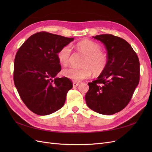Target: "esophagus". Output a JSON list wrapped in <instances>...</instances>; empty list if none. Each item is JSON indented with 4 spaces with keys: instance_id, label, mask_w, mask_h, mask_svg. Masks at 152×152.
I'll return each instance as SVG.
<instances>
[{
    "instance_id": "esophagus-1",
    "label": "esophagus",
    "mask_w": 152,
    "mask_h": 152,
    "mask_svg": "<svg viewBox=\"0 0 152 152\" xmlns=\"http://www.w3.org/2000/svg\"><path fill=\"white\" fill-rule=\"evenodd\" d=\"M79 85V83H78V82H73V87H76Z\"/></svg>"
}]
</instances>
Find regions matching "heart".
I'll list each match as a JSON object with an SVG mask.
<instances>
[{"label": "heart", "instance_id": "obj_1", "mask_svg": "<svg viewBox=\"0 0 152 152\" xmlns=\"http://www.w3.org/2000/svg\"><path fill=\"white\" fill-rule=\"evenodd\" d=\"M77 48L83 53L86 59L83 64V68H65L63 70V75L74 82H80L90 78L93 73L98 75L102 73L107 66V57L102 52L100 45L89 40L81 41L77 44ZM72 48L71 45L63 46L58 53L59 62L63 65H67L71 57Z\"/></svg>", "mask_w": 152, "mask_h": 152}]
</instances>
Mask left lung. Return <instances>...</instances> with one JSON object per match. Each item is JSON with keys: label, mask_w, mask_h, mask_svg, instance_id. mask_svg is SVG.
<instances>
[{"label": "left lung", "mask_w": 152, "mask_h": 152, "mask_svg": "<svg viewBox=\"0 0 152 152\" xmlns=\"http://www.w3.org/2000/svg\"><path fill=\"white\" fill-rule=\"evenodd\" d=\"M107 50V64L97 80L89 82L86 102L93 111L106 115L121 111L129 103L140 81V61L126 40L111 34L93 37Z\"/></svg>", "instance_id": "obj_1"}]
</instances>
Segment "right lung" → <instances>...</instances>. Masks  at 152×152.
<instances>
[{"label": "right lung", "instance_id": "add662e5", "mask_svg": "<svg viewBox=\"0 0 152 152\" xmlns=\"http://www.w3.org/2000/svg\"><path fill=\"white\" fill-rule=\"evenodd\" d=\"M74 38L42 31L30 36L20 48L14 64V82L20 97L31 112L51 114L63 107L73 87L61 71L58 53Z\"/></svg>", "mask_w": 152, "mask_h": 152}]
</instances>
